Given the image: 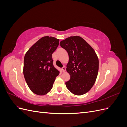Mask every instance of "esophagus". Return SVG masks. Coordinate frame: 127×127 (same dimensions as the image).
I'll list each match as a JSON object with an SVG mask.
<instances>
[{
    "instance_id": "1",
    "label": "esophagus",
    "mask_w": 127,
    "mask_h": 127,
    "mask_svg": "<svg viewBox=\"0 0 127 127\" xmlns=\"http://www.w3.org/2000/svg\"><path fill=\"white\" fill-rule=\"evenodd\" d=\"M61 70H62V71H63V72H65V71H66V67H63L62 68V69H61Z\"/></svg>"
}]
</instances>
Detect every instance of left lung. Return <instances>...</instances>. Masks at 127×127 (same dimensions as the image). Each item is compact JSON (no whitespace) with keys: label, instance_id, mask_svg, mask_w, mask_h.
Returning <instances> with one entry per match:
<instances>
[{"label":"left lung","instance_id":"8db88e82","mask_svg":"<svg viewBox=\"0 0 127 127\" xmlns=\"http://www.w3.org/2000/svg\"><path fill=\"white\" fill-rule=\"evenodd\" d=\"M68 53L67 71L70 78L66 82L72 94L82 95L93 87L98 71V59L94 50L79 36L69 37L60 42Z\"/></svg>","mask_w":127,"mask_h":127}]
</instances>
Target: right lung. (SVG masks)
Here are the masks:
<instances>
[{
    "label": "right lung",
    "instance_id": "1",
    "mask_svg": "<svg viewBox=\"0 0 127 127\" xmlns=\"http://www.w3.org/2000/svg\"><path fill=\"white\" fill-rule=\"evenodd\" d=\"M59 44V39L44 36L26 53L24 76L30 89L34 94H47L52 89L56 77L59 74V71L53 66L52 57Z\"/></svg>",
    "mask_w": 127,
    "mask_h": 127
}]
</instances>
